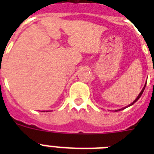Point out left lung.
I'll return each instance as SVG.
<instances>
[{
	"label": "left lung",
	"mask_w": 154,
	"mask_h": 154,
	"mask_svg": "<svg viewBox=\"0 0 154 154\" xmlns=\"http://www.w3.org/2000/svg\"><path fill=\"white\" fill-rule=\"evenodd\" d=\"M146 83H145V85H144V87H143V89H142V90H141L140 93L139 94V96H137V99H135V100H134V101H133V103H131V104H130V105H129V106H127L124 107V108H123V109H119V111H120V110H123V109H124L127 108V107H129V106H132V105H133V104H134V103H136V102H137V100H138V99H140V96H142V94H143V92L144 89H145V87H146ZM119 110H115V112H117V111H119Z\"/></svg>",
	"instance_id": "obj_1"
}]
</instances>
